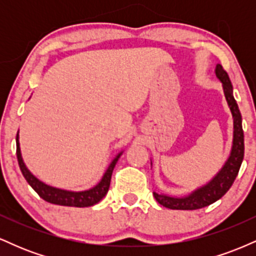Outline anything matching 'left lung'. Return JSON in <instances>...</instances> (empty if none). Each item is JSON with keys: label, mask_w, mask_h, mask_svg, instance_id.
I'll return each instance as SVG.
<instances>
[{"label": "left lung", "mask_w": 256, "mask_h": 256, "mask_svg": "<svg viewBox=\"0 0 256 256\" xmlns=\"http://www.w3.org/2000/svg\"><path fill=\"white\" fill-rule=\"evenodd\" d=\"M216 74L222 83L226 101H228L232 116H234V144H232L231 155L222 168V171L210 183L190 194L189 196L177 198L152 192L158 204L164 207L170 208V210H198V208H204L206 206H210L213 202L218 201L228 192L231 185L234 184V179L238 174L240 167L242 165L243 156H244V134H243L242 128V116H240L236 100L232 95V84L230 78H228V72L222 68V64H216Z\"/></svg>", "instance_id": "8db88e82"}]
</instances>
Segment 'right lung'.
<instances>
[{"mask_svg": "<svg viewBox=\"0 0 256 256\" xmlns=\"http://www.w3.org/2000/svg\"><path fill=\"white\" fill-rule=\"evenodd\" d=\"M19 136L16 134V158L18 162H19L20 171H22V176L26 179L28 184L31 185L32 189L36 192L40 198H42L44 201L50 202V204H58V206H68V207H90V206L96 204L98 202L101 201L104 198L106 194L108 192L110 185V178L112 173H113L116 164L118 162L120 155L122 152L112 161V164L108 167V170L106 171L104 178L100 183L96 185L92 189L86 190V192H67V190H61L56 189V188L49 186V185L42 183L40 180L34 177V174H31V172L26 168L24 161L22 158V154H20V146H19Z\"/></svg>", "mask_w": 256, "mask_h": 256, "instance_id": "obj_1", "label": "right lung"}]
</instances>
